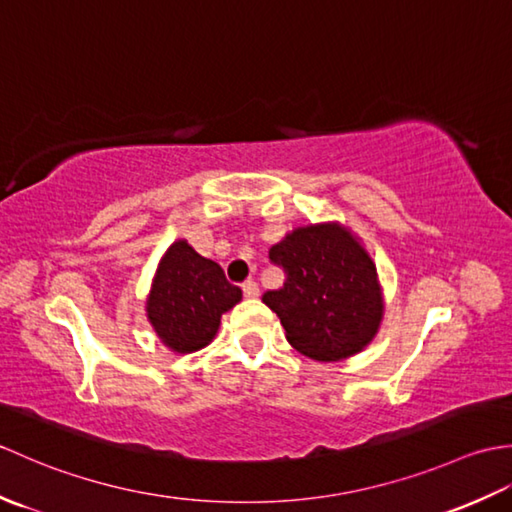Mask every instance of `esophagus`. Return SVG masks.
<instances>
[{"mask_svg":"<svg viewBox=\"0 0 512 512\" xmlns=\"http://www.w3.org/2000/svg\"><path fill=\"white\" fill-rule=\"evenodd\" d=\"M242 290H244L246 299H257L259 297V286H257V281H253V279H248L246 284L242 286Z\"/></svg>","mask_w":512,"mask_h":512,"instance_id":"esophagus-1","label":"esophagus"}]
</instances>
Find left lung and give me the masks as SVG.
<instances>
[{
	"mask_svg": "<svg viewBox=\"0 0 512 512\" xmlns=\"http://www.w3.org/2000/svg\"><path fill=\"white\" fill-rule=\"evenodd\" d=\"M286 270L281 290L264 303L286 330L288 343L319 363L345 361L374 341L385 314L372 255L341 222L292 228L270 248Z\"/></svg>",
	"mask_w": 512,
	"mask_h": 512,
	"instance_id": "left-lung-1",
	"label": "left lung"
}]
</instances>
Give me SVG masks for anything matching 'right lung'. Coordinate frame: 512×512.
Wrapping results in <instances>:
<instances>
[{
    "mask_svg": "<svg viewBox=\"0 0 512 512\" xmlns=\"http://www.w3.org/2000/svg\"><path fill=\"white\" fill-rule=\"evenodd\" d=\"M239 301L242 290L228 284L220 264L178 239L160 257L145 310L162 345L191 354L215 339L222 314Z\"/></svg>",
    "mask_w": 512,
    "mask_h": 512,
    "instance_id": "add662e5",
    "label": "right lung"
}]
</instances>
